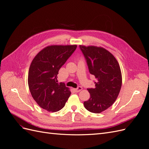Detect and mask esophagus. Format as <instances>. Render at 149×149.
<instances>
[{
    "instance_id": "34e87169",
    "label": "esophagus",
    "mask_w": 149,
    "mask_h": 149,
    "mask_svg": "<svg viewBox=\"0 0 149 149\" xmlns=\"http://www.w3.org/2000/svg\"><path fill=\"white\" fill-rule=\"evenodd\" d=\"M82 88L81 87V86H79V87H78L77 88H76V89H74V90L75 91V92H76V93H79V91H81L82 90Z\"/></svg>"
}]
</instances>
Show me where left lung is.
I'll return each instance as SVG.
<instances>
[{"label": "left lung", "mask_w": 149, "mask_h": 149, "mask_svg": "<svg viewBox=\"0 0 149 149\" xmlns=\"http://www.w3.org/2000/svg\"><path fill=\"white\" fill-rule=\"evenodd\" d=\"M79 48L87 62L89 73L97 79L95 88H89L90 97L84 102V107L93 113H101L113 104L122 86L119 63L109 51L95 46Z\"/></svg>", "instance_id": "1"}]
</instances>
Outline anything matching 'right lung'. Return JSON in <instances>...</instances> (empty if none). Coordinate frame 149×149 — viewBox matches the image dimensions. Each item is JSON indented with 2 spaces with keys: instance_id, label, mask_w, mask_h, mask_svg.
I'll use <instances>...</instances> for the list:
<instances>
[{
  "instance_id": "1",
  "label": "right lung",
  "mask_w": 149,
  "mask_h": 149,
  "mask_svg": "<svg viewBox=\"0 0 149 149\" xmlns=\"http://www.w3.org/2000/svg\"><path fill=\"white\" fill-rule=\"evenodd\" d=\"M77 45H51L42 49L31 63L28 84L30 93L39 106L49 112L61 110L71 94L63 83H57L61 67Z\"/></svg>"
}]
</instances>
